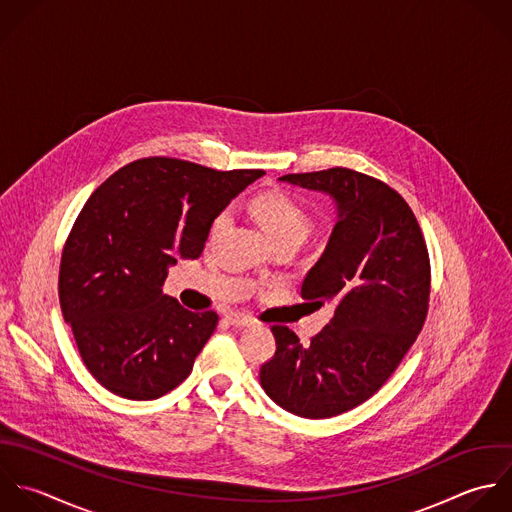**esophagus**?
<instances>
[{
  "label": "esophagus",
  "instance_id": "1",
  "mask_svg": "<svg viewBox=\"0 0 512 512\" xmlns=\"http://www.w3.org/2000/svg\"><path fill=\"white\" fill-rule=\"evenodd\" d=\"M225 321L233 327H251V325H255V321L249 315H243V313H227Z\"/></svg>",
  "mask_w": 512,
  "mask_h": 512
}]
</instances>
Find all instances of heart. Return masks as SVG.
<instances>
[{"mask_svg":"<svg viewBox=\"0 0 512 512\" xmlns=\"http://www.w3.org/2000/svg\"><path fill=\"white\" fill-rule=\"evenodd\" d=\"M253 211L273 243H279V241L303 243L313 229V221L309 213L293 195L285 191H269L259 195L253 201ZM225 221H227V213H219L213 219L211 231L217 233L225 225Z\"/></svg>","mask_w":512,"mask_h":512,"instance_id":"1","label":"heart"}]
</instances>
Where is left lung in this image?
Listing matches in <instances>:
<instances>
[{"instance_id": "1", "label": "left lung", "mask_w": 512, "mask_h": 512, "mask_svg": "<svg viewBox=\"0 0 512 512\" xmlns=\"http://www.w3.org/2000/svg\"><path fill=\"white\" fill-rule=\"evenodd\" d=\"M279 179L337 203L331 239L301 285L303 299L335 311L309 345L275 325L277 351L259 381L285 411L329 419L371 399L421 333L431 295L429 251L407 201L375 177L333 167Z\"/></svg>"}]
</instances>
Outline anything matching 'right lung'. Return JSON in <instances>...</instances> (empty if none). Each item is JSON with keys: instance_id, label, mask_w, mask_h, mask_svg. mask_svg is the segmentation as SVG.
Masks as SVG:
<instances>
[{"instance_id": "1", "label": "right lung", "mask_w": 512, "mask_h": 512, "mask_svg": "<svg viewBox=\"0 0 512 512\" xmlns=\"http://www.w3.org/2000/svg\"><path fill=\"white\" fill-rule=\"evenodd\" d=\"M263 173L147 157L91 193L61 253L59 303L101 387L151 401L189 377L219 317L163 295L167 269L197 259L213 219Z\"/></svg>"}]
</instances>
